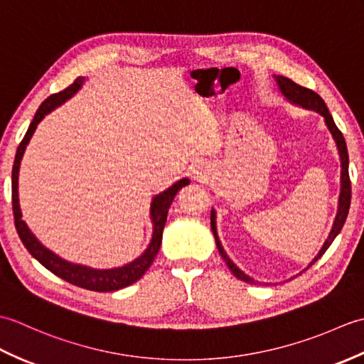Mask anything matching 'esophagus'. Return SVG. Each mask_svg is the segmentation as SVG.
<instances>
[{
    "label": "esophagus",
    "instance_id": "obj_1",
    "mask_svg": "<svg viewBox=\"0 0 364 364\" xmlns=\"http://www.w3.org/2000/svg\"><path fill=\"white\" fill-rule=\"evenodd\" d=\"M196 175H197V176H194V178H197V180H205V175H203L202 172H198V170L196 172Z\"/></svg>",
    "mask_w": 364,
    "mask_h": 364
}]
</instances>
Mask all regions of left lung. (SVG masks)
Here are the masks:
<instances>
[{"instance_id": "obj_1", "label": "left lung", "mask_w": 364, "mask_h": 364, "mask_svg": "<svg viewBox=\"0 0 364 364\" xmlns=\"http://www.w3.org/2000/svg\"><path fill=\"white\" fill-rule=\"evenodd\" d=\"M274 78L277 81L278 89H280V92L284 95L286 100H289V102L294 103V105L305 107V109H311V111H316V112H319L322 115L323 120H326V125H327L328 131L335 139L338 151H339V158H341V192H339V200H338V213H336L333 227H331V231H330V235L327 237V241L323 242L322 249L318 253V257H316L310 262V264H308V267H311L314 262L318 261L322 257V255L327 252V249L331 245V242L335 241V237L339 235V231H341V228L344 225V222L347 219V214H349L350 197H352L350 178H349V154H347V146H346L344 136H343L341 131L338 129V127L335 125L333 117H331V114L328 112L326 103H323V100L318 94H316V92H313L311 89L301 87V86H299V84L294 82L292 80L286 78V76L274 75ZM211 230H213L215 245H218L220 257L223 258V261L227 262V266H228L231 272H233V275L236 278H239V280L245 282V283H257L253 280V278H250L249 275H245L242 270L239 269L235 264V262L228 258V255L225 253V250H223V247H222V244L219 241V236H218V228H215V211L214 210L211 211Z\"/></svg>"}]
</instances>
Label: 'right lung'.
<instances>
[{"label": "right lung", "mask_w": 364, "mask_h": 364, "mask_svg": "<svg viewBox=\"0 0 364 364\" xmlns=\"http://www.w3.org/2000/svg\"><path fill=\"white\" fill-rule=\"evenodd\" d=\"M82 82H84V78L80 76V78H76L75 82L70 84V86L64 89L63 92H58V94H53L51 97L46 98L45 102L38 106V109L34 115L33 122H31L25 137H23V141L20 142L17 154H15L14 167H12L14 220H15V228H17V233L21 239L23 245H25L28 252L33 255V257L41 262L43 267L48 269L50 272L84 289L97 291V292H111V291L127 288V286L136 283L139 278L145 274V270L151 266V262L154 261V258H156V255L159 252L161 241H162V230H164V225H166L168 208L172 205L178 191L183 189L184 186H188L189 180L188 178H183V180L175 183L172 188L161 192V194H158L151 200V206H150V219L153 222L151 241L141 257L136 258L134 261H131L129 264L115 267V269H92L87 266L75 264V262L63 259L60 257H58L56 253H53L51 250L46 249V247L38 241L33 233H31V230L28 228L25 220L21 219V211H20V203H18L20 162L23 158V153L26 150V145L29 144L31 137H33L34 131L38 123H41V120L46 114H50L53 109H56L58 106L65 103L68 98H72L76 92L81 89Z\"/></svg>", "instance_id": "obj_1"}]
</instances>
